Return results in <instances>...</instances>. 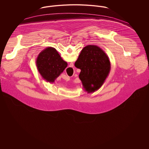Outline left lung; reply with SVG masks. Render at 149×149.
Here are the masks:
<instances>
[{"label": "left lung", "mask_w": 149, "mask_h": 149, "mask_svg": "<svg viewBox=\"0 0 149 149\" xmlns=\"http://www.w3.org/2000/svg\"><path fill=\"white\" fill-rule=\"evenodd\" d=\"M75 66L81 70L79 78L88 93L99 89L111 70L108 56L103 50L95 45H88L82 49Z\"/></svg>", "instance_id": "left-lung-1"}]
</instances>
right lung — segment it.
<instances>
[{
  "label": "right lung",
  "instance_id": "add662e5",
  "mask_svg": "<svg viewBox=\"0 0 149 149\" xmlns=\"http://www.w3.org/2000/svg\"><path fill=\"white\" fill-rule=\"evenodd\" d=\"M38 71L47 82L54 83L67 67L68 63L54 47H47L38 55L36 61Z\"/></svg>",
  "mask_w": 149,
  "mask_h": 149
}]
</instances>
